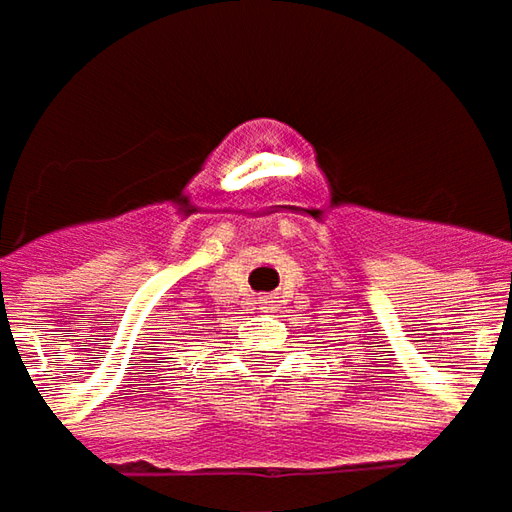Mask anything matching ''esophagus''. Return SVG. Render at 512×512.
<instances>
[{
	"instance_id": "esophagus-1",
	"label": "esophagus",
	"mask_w": 512,
	"mask_h": 512,
	"mask_svg": "<svg viewBox=\"0 0 512 512\" xmlns=\"http://www.w3.org/2000/svg\"><path fill=\"white\" fill-rule=\"evenodd\" d=\"M257 304H266V299H257Z\"/></svg>"
}]
</instances>
